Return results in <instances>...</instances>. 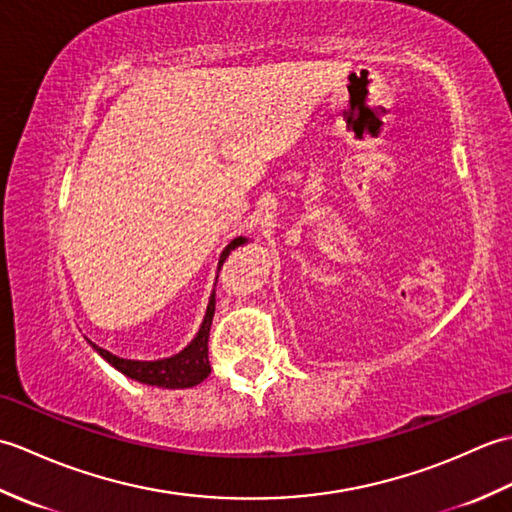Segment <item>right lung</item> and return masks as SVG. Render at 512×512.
I'll list each match as a JSON object with an SVG mask.
<instances>
[{"mask_svg": "<svg viewBox=\"0 0 512 512\" xmlns=\"http://www.w3.org/2000/svg\"><path fill=\"white\" fill-rule=\"evenodd\" d=\"M246 237H237L231 244L224 248L220 257V266L226 262V257L231 250H235L239 244H244ZM215 314V292L211 295L209 308H206L202 328L198 336L191 341V345L184 347V350L171 358H162V361H127V358H118L110 354L103 347L94 345L92 347L99 352L107 363L114 365L118 372L125 376L138 380V383L156 385V387H167V389H184V387H195L200 385L202 380L211 374V363H209V332Z\"/></svg>", "mask_w": 512, "mask_h": 512, "instance_id": "obj_1", "label": "right lung"}]
</instances>
